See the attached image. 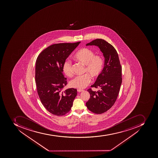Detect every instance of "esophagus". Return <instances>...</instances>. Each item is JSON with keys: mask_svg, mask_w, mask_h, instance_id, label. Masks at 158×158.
Here are the masks:
<instances>
[{"mask_svg": "<svg viewBox=\"0 0 158 158\" xmlns=\"http://www.w3.org/2000/svg\"><path fill=\"white\" fill-rule=\"evenodd\" d=\"M82 91H83V89H77V92H82Z\"/></svg>", "mask_w": 158, "mask_h": 158, "instance_id": "obj_1", "label": "esophagus"}]
</instances>
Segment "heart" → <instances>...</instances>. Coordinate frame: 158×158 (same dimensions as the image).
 Instances as JSON below:
<instances>
[{
  "instance_id": "heart-1",
  "label": "heart",
  "mask_w": 158,
  "mask_h": 158,
  "mask_svg": "<svg viewBox=\"0 0 158 158\" xmlns=\"http://www.w3.org/2000/svg\"><path fill=\"white\" fill-rule=\"evenodd\" d=\"M74 58L85 65L84 72L88 73L76 76L70 81V85L72 88L82 89L86 88L91 83L92 78L90 75L94 78L100 75L103 69L104 60L102 56L94 55L93 51L87 48H82L79 50L75 54ZM63 71L68 77L72 76L73 70L71 60L67 59L64 61Z\"/></svg>"
}]
</instances>
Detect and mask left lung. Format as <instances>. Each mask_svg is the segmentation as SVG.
<instances>
[{"label": "left lung", "mask_w": 158, "mask_h": 158, "mask_svg": "<svg viewBox=\"0 0 158 158\" xmlns=\"http://www.w3.org/2000/svg\"><path fill=\"white\" fill-rule=\"evenodd\" d=\"M98 47L105 58L102 71L94 84L91 87L100 88L98 91L89 92L90 98L86 102L88 109L95 114L106 112L115 103L120 91L122 82V66L118 54L112 45L102 39H95L86 46Z\"/></svg>", "instance_id": "8db88e82"}]
</instances>
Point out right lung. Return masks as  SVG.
<instances>
[{
	"label": "right lung",
	"instance_id": "obj_1",
	"mask_svg": "<svg viewBox=\"0 0 158 158\" xmlns=\"http://www.w3.org/2000/svg\"><path fill=\"white\" fill-rule=\"evenodd\" d=\"M80 43L53 44L44 49L36 59L35 78L38 96L44 107L56 116L69 112L77 95L76 89L62 92L67 84L63 65Z\"/></svg>",
	"mask_w": 158,
	"mask_h": 158
}]
</instances>
